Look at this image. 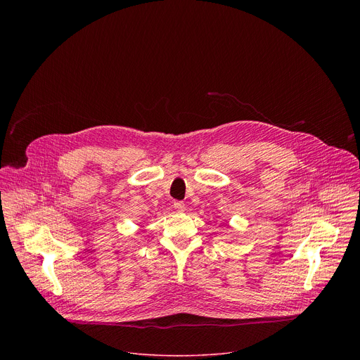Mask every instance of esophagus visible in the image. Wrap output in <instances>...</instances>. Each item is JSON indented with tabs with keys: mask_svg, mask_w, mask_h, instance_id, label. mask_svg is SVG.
Instances as JSON below:
<instances>
[{
	"mask_svg": "<svg viewBox=\"0 0 360 360\" xmlns=\"http://www.w3.org/2000/svg\"><path fill=\"white\" fill-rule=\"evenodd\" d=\"M174 208H175V211L176 212H185V210H186V207H185V203L184 202H174Z\"/></svg>",
	"mask_w": 360,
	"mask_h": 360,
	"instance_id": "34e87169",
	"label": "esophagus"
}]
</instances>
